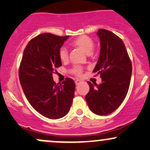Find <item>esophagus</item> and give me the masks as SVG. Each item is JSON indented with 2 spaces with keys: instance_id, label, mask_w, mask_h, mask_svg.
Masks as SVG:
<instances>
[{
  "instance_id": "obj_1",
  "label": "esophagus",
  "mask_w": 150,
  "mask_h": 150,
  "mask_svg": "<svg viewBox=\"0 0 150 150\" xmlns=\"http://www.w3.org/2000/svg\"><path fill=\"white\" fill-rule=\"evenodd\" d=\"M80 83H81V81H79V80L75 81V83H76V86H78V85L80 84Z\"/></svg>"
}]
</instances>
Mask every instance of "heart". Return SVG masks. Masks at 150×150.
Masks as SVG:
<instances>
[{"label":"heart","instance_id":"obj_1","mask_svg":"<svg viewBox=\"0 0 150 150\" xmlns=\"http://www.w3.org/2000/svg\"><path fill=\"white\" fill-rule=\"evenodd\" d=\"M72 44L76 46V47L80 48L83 52L86 54L90 55L92 53L94 48H95V42L93 40L89 37L86 35H83L79 37L76 40L72 42ZM59 58L62 62H65L68 60L69 58V54H68V51L65 47H62L59 49L58 51ZM72 73L77 76H81L82 75V69L79 66L74 67L72 69Z\"/></svg>","mask_w":150,"mask_h":150}]
</instances>
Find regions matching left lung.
Masks as SVG:
<instances>
[{"label": "left lung", "mask_w": 150, "mask_h": 150, "mask_svg": "<svg viewBox=\"0 0 150 150\" xmlns=\"http://www.w3.org/2000/svg\"><path fill=\"white\" fill-rule=\"evenodd\" d=\"M100 40V55L93 72L100 75L101 83L92 84L86 100L91 111L107 115L125 100L132 72V64L125 44L110 31L100 29L97 33Z\"/></svg>", "instance_id": "left-lung-1"}]
</instances>
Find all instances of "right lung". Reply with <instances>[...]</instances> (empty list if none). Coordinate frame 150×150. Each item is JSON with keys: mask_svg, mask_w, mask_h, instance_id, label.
<instances>
[{"mask_svg": "<svg viewBox=\"0 0 150 150\" xmlns=\"http://www.w3.org/2000/svg\"><path fill=\"white\" fill-rule=\"evenodd\" d=\"M69 37L42 33L33 38L24 49L18 69L20 83L28 101L49 119L65 116L74 97V81L66 78L58 85L52 76L55 68L62 65L58 51Z\"/></svg>", "mask_w": 150, "mask_h": 150, "instance_id": "right-lung-1", "label": "right lung"}]
</instances>
